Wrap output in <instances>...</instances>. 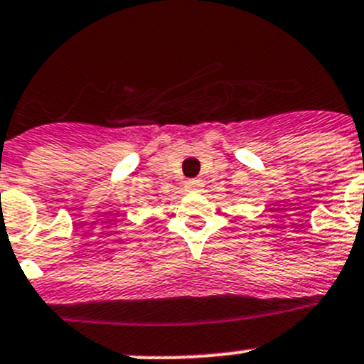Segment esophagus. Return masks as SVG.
Instances as JSON below:
<instances>
[{"instance_id":"esophagus-1","label":"esophagus","mask_w":364,"mask_h":364,"mask_svg":"<svg viewBox=\"0 0 364 364\" xmlns=\"http://www.w3.org/2000/svg\"><path fill=\"white\" fill-rule=\"evenodd\" d=\"M185 188L186 192H203L204 190V183L203 179H188V181L185 183Z\"/></svg>"}]
</instances>
